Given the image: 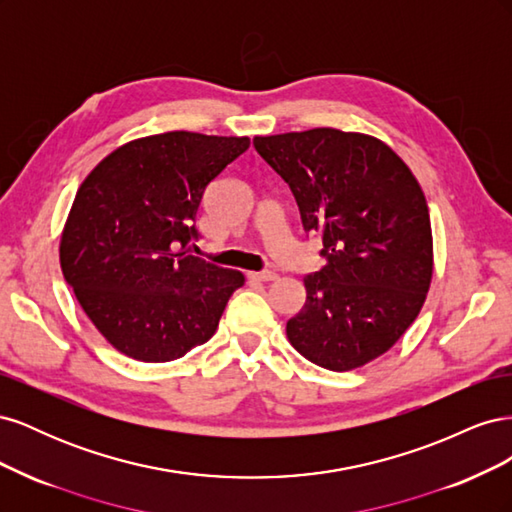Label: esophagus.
<instances>
[{
  "label": "esophagus",
  "mask_w": 512,
  "mask_h": 512,
  "mask_svg": "<svg viewBox=\"0 0 512 512\" xmlns=\"http://www.w3.org/2000/svg\"><path fill=\"white\" fill-rule=\"evenodd\" d=\"M247 277H250V280H256V282H273L277 273H273V271H252V273H247Z\"/></svg>",
  "instance_id": "1"
}]
</instances>
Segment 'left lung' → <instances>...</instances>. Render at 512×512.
Instances as JSON below:
<instances>
[{
    "label": "left lung",
    "mask_w": 512,
    "mask_h": 512,
    "mask_svg": "<svg viewBox=\"0 0 512 512\" xmlns=\"http://www.w3.org/2000/svg\"><path fill=\"white\" fill-rule=\"evenodd\" d=\"M254 147L320 232L324 267L303 277L307 299L286 324L307 361L350 371L378 359L416 320L433 275L425 194L374 136L314 128L256 136Z\"/></svg>",
    "instance_id": "obj_1"
}]
</instances>
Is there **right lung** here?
Listing matches in <instances>:
<instances>
[{"mask_svg":"<svg viewBox=\"0 0 512 512\" xmlns=\"http://www.w3.org/2000/svg\"><path fill=\"white\" fill-rule=\"evenodd\" d=\"M247 147V136L153 134L108 153L81 183L61 232V271L121 354L175 361L218 329L245 277L185 245L198 235L207 185Z\"/></svg>","mask_w":512,"mask_h":512,"instance_id":"1","label":"right lung"}]
</instances>
